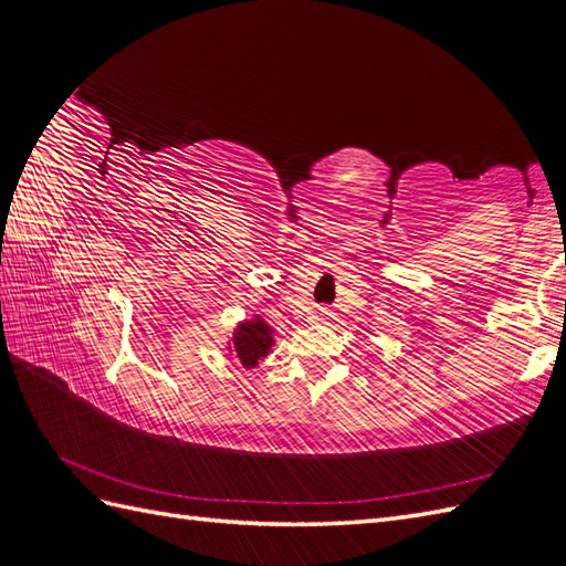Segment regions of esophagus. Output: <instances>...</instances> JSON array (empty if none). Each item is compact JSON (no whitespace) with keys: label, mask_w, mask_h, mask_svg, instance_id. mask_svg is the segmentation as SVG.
Masks as SVG:
<instances>
[{"label":"esophagus","mask_w":566,"mask_h":566,"mask_svg":"<svg viewBox=\"0 0 566 566\" xmlns=\"http://www.w3.org/2000/svg\"><path fill=\"white\" fill-rule=\"evenodd\" d=\"M323 316H328V312H323Z\"/></svg>","instance_id":"34e87169"}]
</instances>
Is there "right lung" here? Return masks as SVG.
Instances as JSON below:
<instances>
[{
	"instance_id": "1",
	"label": "right lung",
	"mask_w": 566,
	"mask_h": 566,
	"mask_svg": "<svg viewBox=\"0 0 566 566\" xmlns=\"http://www.w3.org/2000/svg\"><path fill=\"white\" fill-rule=\"evenodd\" d=\"M273 345H276L273 328L260 314H254L252 318H243L235 325L227 349L229 356L238 358L243 368L250 370L254 366H260V361H264Z\"/></svg>"
}]
</instances>
